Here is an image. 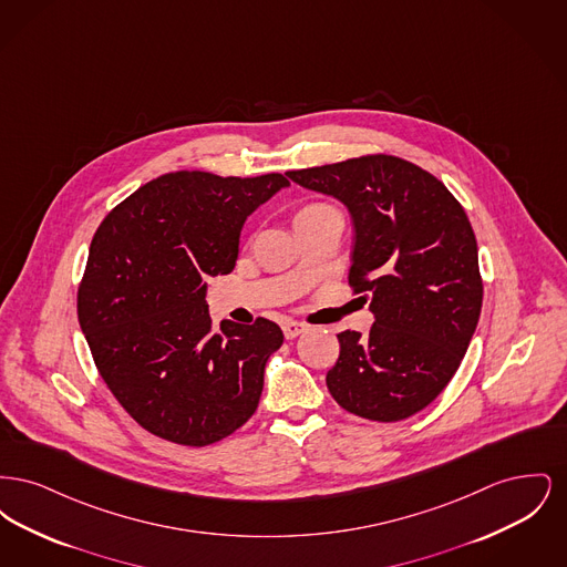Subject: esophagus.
<instances>
[{"label": "esophagus", "mask_w": 567, "mask_h": 567, "mask_svg": "<svg viewBox=\"0 0 567 567\" xmlns=\"http://www.w3.org/2000/svg\"><path fill=\"white\" fill-rule=\"evenodd\" d=\"M282 331H285V338H287V340H293L299 333L306 331V324L299 323V321H285V323H282Z\"/></svg>", "instance_id": "34e87169"}]
</instances>
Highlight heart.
Wrapping results in <instances>:
<instances>
[{"label":"heart","mask_w":567,"mask_h":567,"mask_svg":"<svg viewBox=\"0 0 567 567\" xmlns=\"http://www.w3.org/2000/svg\"><path fill=\"white\" fill-rule=\"evenodd\" d=\"M317 208H323V204H312V206H306V208H301L297 215H303V213H310V210H317Z\"/></svg>","instance_id":"heart-1"}]
</instances>
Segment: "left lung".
Returning <instances> with one entry per match:
<instances>
[{
    "label": "left lung",
    "mask_w": 567,
    "mask_h": 567,
    "mask_svg": "<svg viewBox=\"0 0 567 567\" xmlns=\"http://www.w3.org/2000/svg\"><path fill=\"white\" fill-rule=\"evenodd\" d=\"M287 176L349 208V282L374 312L365 338L338 333L340 357L327 372L331 398L380 423L416 414L455 377L483 308L478 246L465 210L430 172L393 155Z\"/></svg>",
    "instance_id": "left-lung-1"
}]
</instances>
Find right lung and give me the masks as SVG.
<instances>
[{
  "instance_id": "right-lung-1",
  "label": "right lung",
  "mask_w": 567,
  "mask_h": 567,
  "mask_svg": "<svg viewBox=\"0 0 567 567\" xmlns=\"http://www.w3.org/2000/svg\"><path fill=\"white\" fill-rule=\"evenodd\" d=\"M285 187L282 174L172 172L97 227L79 323L112 395L146 432L208 446L255 414L285 336L268 319L215 327L206 280L234 270L244 220Z\"/></svg>"
}]
</instances>
